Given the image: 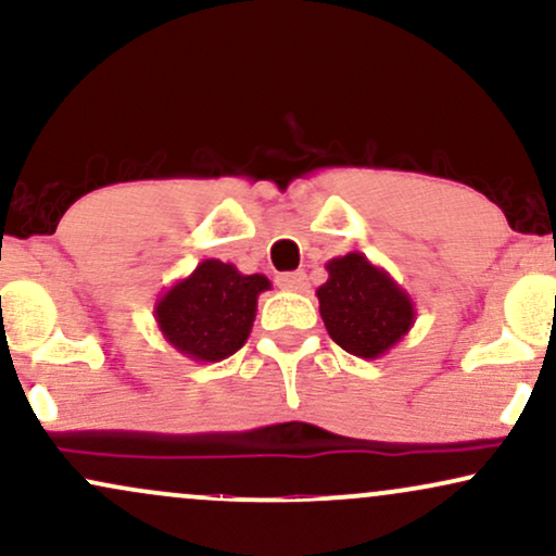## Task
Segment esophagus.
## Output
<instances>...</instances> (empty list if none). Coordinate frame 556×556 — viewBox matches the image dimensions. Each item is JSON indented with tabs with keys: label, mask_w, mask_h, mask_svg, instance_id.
<instances>
[{
	"label": "esophagus",
	"mask_w": 556,
	"mask_h": 556,
	"mask_svg": "<svg viewBox=\"0 0 556 556\" xmlns=\"http://www.w3.org/2000/svg\"><path fill=\"white\" fill-rule=\"evenodd\" d=\"M277 285L282 287V290L303 292V290H305V274H303V271H287V274H279V277H277Z\"/></svg>",
	"instance_id": "1"
}]
</instances>
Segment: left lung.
<instances>
[{
	"instance_id": "1",
	"label": "left lung",
	"mask_w": 556,
	"mask_h": 556,
	"mask_svg": "<svg viewBox=\"0 0 556 556\" xmlns=\"http://www.w3.org/2000/svg\"><path fill=\"white\" fill-rule=\"evenodd\" d=\"M329 279L316 290L329 337L350 355L376 361L416 324V305L402 287L363 253L337 256Z\"/></svg>"
}]
</instances>
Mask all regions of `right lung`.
<instances>
[{
	"instance_id": "obj_1",
	"label": "right lung",
	"mask_w": 556,
	"mask_h": 556,
	"mask_svg": "<svg viewBox=\"0 0 556 556\" xmlns=\"http://www.w3.org/2000/svg\"><path fill=\"white\" fill-rule=\"evenodd\" d=\"M266 290L271 282L264 274H242L235 264L206 258L159 295L156 327L185 358L219 363L248 342Z\"/></svg>"
}]
</instances>
